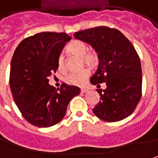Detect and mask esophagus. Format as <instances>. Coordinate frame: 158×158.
<instances>
[{
	"instance_id": "1",
	"label": "esophagus",
	"mask_w": 158,
	"mask_h": 158,
	"mask_svg": "<svg viewBox=\"0 0 158 158\" xmlns=\"http://www.w3.org/2000/svg\"><path fill=\"white\" fill-rule=\"evenodd\" d=\"M80 92H81L82 93H86L88 92V90L87 89H85V88H81Z\"/></svg>"
}]
</instances>
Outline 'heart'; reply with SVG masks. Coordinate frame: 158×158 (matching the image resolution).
<instances>
[{
    "instance_id": "b5f03b06",
    "label": "heart",
    "mask_w": 158,
    "mask_h": 158,
    "mask_svg": "<svg viewBox=\"0 0 158 158\" xmlns=\"http://www.w3.org/2000/svg\"><path fill=\"white\" fill-rule=\"evenodd\" d=\"M68 51L77 56L81 57L83 63H85L88 65H94L98 61L97 53L93 51H88V47L85 43L81 40H73L67 46ZM57 68L60 72L64 73L66 70L65 58L63 55H60L57 60ZM90 75V70L85 68L80 72L71 73L65 77V82L71 85L76 86H83L85 85Z\"/></svg>"
}]
</instances>
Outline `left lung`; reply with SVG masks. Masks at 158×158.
<instances>
[{"label": "left lung", "instance_id": "8db88e82", "mask_svg": "<svg viewBox=\"0 0 158 158\" xmlns=\"http://www.w3.org/2000/svg\"><path fill=\"white\" fill-rule=\"evenodd\" d=\"M75 39L90 44L98 52L99 65L91 78L93 85L106 82L98 89L100 101L93 113L106 122H118L132 113L142 96V68L138 52L121 32L97 27L74 34Z\"/></svg>", "mask_w": 158, "mask_h": 158}]
</instances>
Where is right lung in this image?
Returning a JSON list of instances; mask_svg holds the SVG:
<instances>
[{
  "mask_svg": "<svg viewBox=\"0 0 158 158\" xmlns=\"http://www.w3.org/2000/svg\"><path fill=\"white\" fill-rule=\"evenodd\" d=\"M71 37L65 33L43 32L24 39L12 58L9 84L21 115L37 127L60 122L70 100L80 89L63 83L50 85L48 77L57 71V60Z\"/></svg>",
  "mask_w": 158,
  "mask_h": 158,
  "instance_id": "add662e5",
  "label": "right lung"
}]
</instances>
